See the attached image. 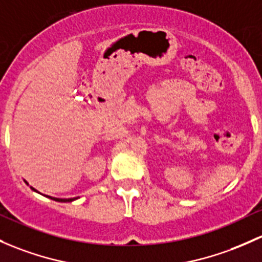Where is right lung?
I'll return each mask as SVG.
<instances>
[{"label": "right lung", "mask_w": 262, "mask_h": 262, "mask_svg": "<svg viewBox=\"0 0 262 262\" xmlns=\"http://www.w3.org/2000/svg\"><path fill=\"white\" fill-rule=\"evenodd\" d=\"M31 188H32V187H31ZM32 189H34V191H36L35 188H32ZM49 198H51V200H54V201H57V202H71V201L76 200L78 197H75V198H55V197L49 196Z\"/></svg>", "instance_id": "obj_1"}]
</instances>
